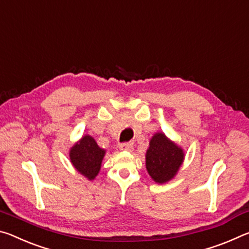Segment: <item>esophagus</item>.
Segmentation results:
<instances>
[{
    "label": "esophagus",
    "instance_id": "34e87169",
    "mask_svg": "<svg viewBox=\"0 0 249 249\" xmlns=\"http://www.w3.org/2000/svg\"><path fill=\"white\" fill-rule=\"evenodd\" d=\"M119 148L121 150H124V151H131L133 145H132L131 142H124V143H120Z\"/></svg>",
    "mask_w": 249,
    "mask_h": 249
}]
</instances>
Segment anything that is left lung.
<instances>
[{
	"instance_id": "8db88e82",
	"label": "left lung",
	"mask_w": 249,
	"mask_h": 249,
	"mask_svg": "<svg viewBox=\"0 0 249 249\" xmlns=\"http://www.w3.org/2000/svg\"><path fill=\"white\" fill-rule=\"evenodd\" d=\"M183 159L184 153L181 148L166 139L163 133H157L146 151V170L157 183H165L177 174Z\"/></svg>"
}]
</instances>
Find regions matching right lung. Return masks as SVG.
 I'll use <instances>...</instances> for the list:
<instances>
[{"instance_id":"add662e5","label":"right lung","mask_w":249,"mask_h":249,"mask_svg":"<svg viewBox=\"0 0 249 249\" xmlns=\"http://www.w3.org/2000/svg\"><path fill=\"white\" fill-rule=\"evenodd\" d=\"M105 156V150L98 146L92 137L85 136L72 146L69 153L72 165L80 174L93 180L98 174Z\"/></svg>"}]
</instances>
